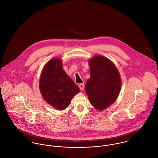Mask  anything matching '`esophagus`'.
<instances>
[{
    "instance_id": "34e87169",
    "label": "esophagus",
    "mask_w": 158,
    "mask_h": 158,
    "mask_svg": "<svg viewBox=\"0 0 158 158\" xmlns=\"http://www.w3.org/2000/svg\"><path fill=\"white\" fill-rule=\"evenodd\" d=\"M79 87L80 88V89L81 90H83L84 89V84H80L79 85Z\"/></svg>"
}]
</instances>
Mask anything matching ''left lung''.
Here are the masks:
<instances>
[{
    "label": "left lung",
    "mask_w": 158,
    "mask_h": 158,
    "mask_svg": "<svg viewBox=\"0 0 158 158\" xmlns=\"http://www.w3.org/2000/svg\"><path fill=\"white\" fill-rule=\"evenodd\" d=\"M90 77L85 91L90 103L103 110L116 100L121 87V79L115 65L108 58L95 56L89 61Z\"/></svg>",
    "instance_id": "obj_1"
}]
</instances>
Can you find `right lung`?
<instances>
[{"mask_svg": "<svg viewBox=\"0 0 158 158\" xmlns=\"http://www.w3.org/2000/svg\"><path fill=\"white\" fill-rule=\"evenodd\" d=\"M39 88L44 100L58 110L66 109L79 92V88L63 69L59 58H53L45 65Z\"/></svg>", "mask_w": 158, "mask_h": 158, "instance_id": "add662e5", "label": "right lung"}]
</instances>
